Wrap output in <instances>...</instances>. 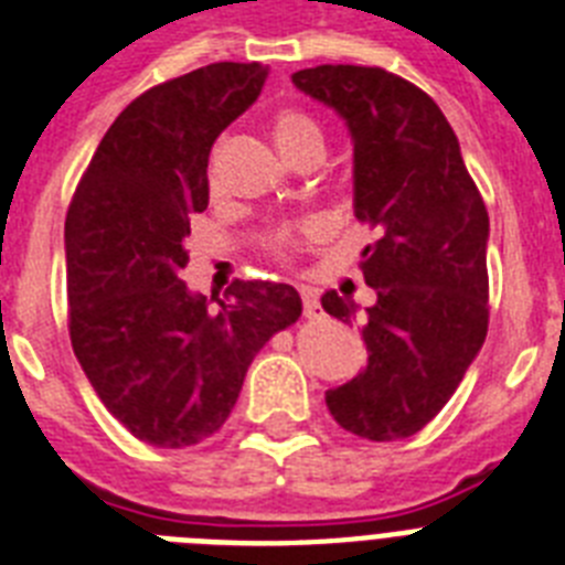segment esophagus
<instances>
[{"instance_id":"1","label":"esophagus","mask_w":565,"mask_h":565,"mask_svg":"<svg viewBox=\"0 0 565 565\" xmlns=\"http://www.w3.org/2000/svg\"><path fill=\"white\" fill-rule=\"evenodd\" d=\"M301 305H305V316H307V319H319V316H322L319 298H316L313 290H307V287H301Z\"/></svg>"}]
</instances>
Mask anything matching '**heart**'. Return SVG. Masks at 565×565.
<instances>
[{"label":"heart","instance_id":"obj_1","mask_svg":"<svg viewBox=\"0 0 565 565\" xmlns=\"http://www.w3.org/2000/svg\"><path fill=\"white\" fill-rule=\"evenodd\" d=\"M273 139L275 145L281 148V153L287 159H292L296 153L307 148H322V130H319V124L313 121L305 113H298V109H278L273 116ZM298 235H310V228H284L278 235L273 237V252L275 255H290L292 246L298 243Z\"/></svg>","mask_w":565,"mask_h":565}]
</instances>
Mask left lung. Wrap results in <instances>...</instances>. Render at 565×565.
<instances>
[{"label": "left lung", "instance_id": "left-lung-1", "mask_svg": "<svg viewBox=\"0 0 565 565\" xmlns=\"http://www.w3.org/2000/svg\"><path fill=\"white\" fill-rule=\"evenodd\" d=\"M292 84L348 124L354 214L380 235L360 264L377 292L362 324L369 365L324 403L360 438H409L444 409L488 337V209L424 89L377 66L301 68ZM322 307L342 322L356 313L337 290Z\"/></svg>", "mask_w": 565, "mask_h": 565}]
</instances>
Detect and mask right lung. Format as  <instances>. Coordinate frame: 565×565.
<instances>
[{
	"label": "right lung",
	"instance_id": "add662e5",
	"mask_svg": "<svg viewBox=\"0 0 565 565\" xmlns=\"http://www.w3.org/2000/svg\"><path fill=\"white\" fill-rule=\"evenodd\" d=\"M267 75L260 63H211L139 95L68 205L72 348L109 415L153 447L217 433L255 354L301 316L290 284L237 278L214 310L179 278L191 214L209 205L211 145Z\"/></svg>",
	"mask_w": 565,
	"mask_h": 565
}]
</instances>
